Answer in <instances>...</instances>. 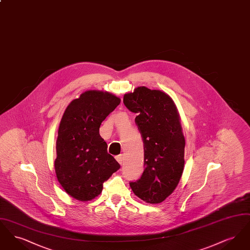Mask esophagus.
I'll use <instances>...</instances> for the list:
<instances>
[{"instance_id": "esophagus-1", "label": "esophagus", "mask_w": 250, "mask_h": 250, "mask_svg": "<svg viewBox=\"0 0 250 250\" xmlns=\"http://www.w3.org/2000/svg\"><path fill=\"white\" fill-rule=\"evenodd\" d=\"M115 158H116V160L119 162L121 165L124 163V156H123V155H117Z\"/></svg>"}]
</instances>
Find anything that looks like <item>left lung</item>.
Masks as SVG:
<instances>
[{"mask_svg": "<svg viewBox=\"0 0 250 250\" xmlns=\"http://www.w3.org/2000/svg\"><path fill=\"white\" fill-rule=\"evenodd\" d=\"M124 104L137 114L144 149L145 168L130 188L144 202L160 203L176 188L185 165L186 142L177 108L164 92L144 86L125 94Z\"/></svg>", "mask_w": 250, "mask_h": 250, "instance_id": "left-lung-1", "label": "left lung"}]
</instances>
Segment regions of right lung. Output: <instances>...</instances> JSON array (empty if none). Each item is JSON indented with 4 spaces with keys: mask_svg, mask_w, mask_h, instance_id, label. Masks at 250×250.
<instances>
[{
    "mask_svg": "<svg viewBox=\"0 0 250 250\" xmlns=\"http://www.w3.org/2000/svg\"><path fill=\"white\" fill-rule=\"evenodd\" d=\"M121 102L116 95L87 91L66 107L60 123L54 162L61 186L79 201H91L120 164L107 154L99 127Z\"/></svg>",
    "mask_w": 250,
    "mask_h": 250,
    "instance_id": "right-lung-1",
    "label": "right lung"
}]
</instances>
